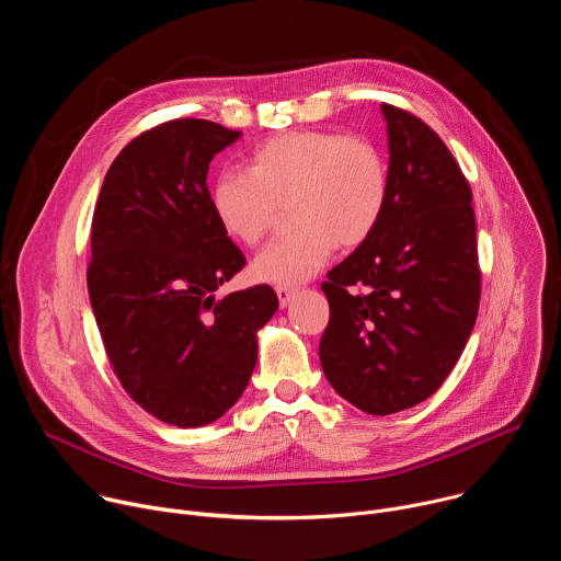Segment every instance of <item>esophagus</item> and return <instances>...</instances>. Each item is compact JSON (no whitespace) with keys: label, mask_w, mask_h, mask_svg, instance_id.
<instances>
[{"label":"esophagus","mask_w":561,"mask_h":561,"mask_svg":"<svg viewBox=\"0 0 561 561\" xmlns=\"http://www.w3.org/2000/svg\"><path fill=\"white\" fill-rule=\"evenodd\" d=\"M275 290H277V297H279V306H282V308H286V306L290 304V299L295 297V293H297L295 288H286V286H277Z\"/></svg>","instance_id":"obj_1"}]
</instances>
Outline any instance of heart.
I'll return each mask as SVG.
<instances>
[{"label": "heart", "instance_id": "obj_1", "mask_svg": "<svg viewBox=\"0 0 561 561\" xmlns=\"http://www.w3.org/2000/svg\"><path fill=\"white\" fill-rule=\"evenodd\" d=\"M288 204L297 228L255 255L251 275L293 288L322 271L337 244L355 249L379 226L388 204L379 148L357 135L290 130L257 146L244 173L224 171L210 184L217 224L244 247L257 244Z\"/></svg>", "mask_w": 561, "mask_h": 561}]
</instances>
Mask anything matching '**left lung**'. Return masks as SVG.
Listing matches in <instances>:
<instances>
[{
	"label": "left lung",
	"mask_w": 561,
	"mask_h": 561,
	"mask_svg": "<svg viewBox=\"0 0 561 561\" xmlns=\"http://www.w3.org/2000/svg\"><path fill=\"white\" fill-rule=\"evenodd\" d=\"M388 204L375 232L322 284L331 319L319 362L368 415L431 397L455 368L479 308L472 195L446 144L415 115L381 104ZM348 285H366L368 296Z\"/></svg>",
	"instance_id": "left-lung-1"
}]
</instances>
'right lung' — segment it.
Wrapping results in <instances>:
<instances>
[{"mask_svg": "<svg viewBox=\"0 0 561 561\" xmlns=\"http://www.w3.org/2000/svg\"><path fill=\"white\" fill-rule=\"evenodd\" d=\"M242 133L175 119L133 139L106 173L93 215L89 295L126 392L180 428L219 420L247 390L257 333L279 299L268 284L217 297L247 264L217 224L213 157Z\"/></svg>", "mask_w": 561, "mask_h": 561, "instance_id": "obj_1", "label": "right lung"}]
</instances>
